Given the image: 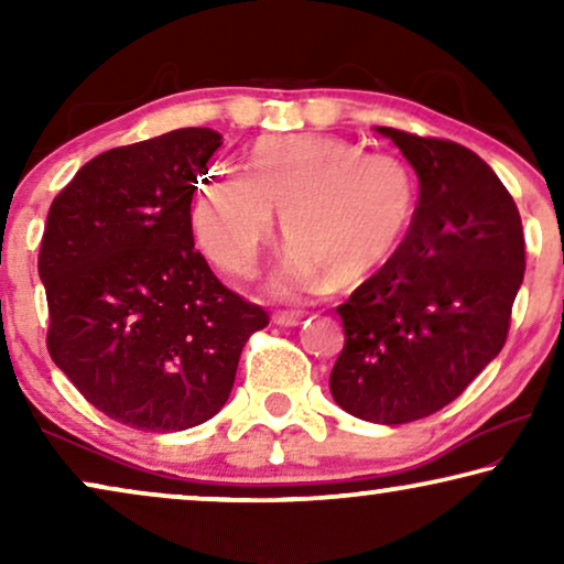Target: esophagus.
<instances>
[{
  "label": "esophagus",
  "instance_id": "34e87169",
  "mask_svg": "<svg viewBox=\"0 0 564 564\" xmlns=\"http://www.w3.org/2000/svg\"><path fill=\"white\" fill-rule=\"evenodd\" d=\"M272 321L276 323V326L290 328V326H297V323L303 321V313H300V311H274Z\"/></svg>",
  "mask_w": 564,
  "mask_h": 564
}]
</instances>
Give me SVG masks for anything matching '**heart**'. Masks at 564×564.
I'll use <instances>...</instances> for the list:
<instances>
[{"instance_id": "obj_1", "label": "heart", "mask_w": 564, "mask_h": 564, "mask_svg": "<svg viewBox=\"0 0 564 564\" xmlns=\"http://www.w3.org/2000/svg\"><path fill=\"white\" fill-rule=\"evenodd\" d=\"M243 172V180L205 182L192 213L203 251L230 274L257 264L276 207L290 241L282 282H311L318 272L336 284L359 282L395 257L419 207L403 159L334 135L264 138Z\"/></svg>"}]
</instances>
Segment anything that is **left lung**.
<instances>
[{
	"instance_id": "obj_1",
	"label": "left lung",
	"mask_w": 564,
	"mask_h": 564,
	"mask_svg": "<svg viewBox=\"0 0 564 564\" xmlns=\"http://www.w3.org/2000/svg\"><path fill=\"white\" fill-rule=\"evenodd\" d=\"M411 161L421 197L405 241L344 305L330 395L372 423L442 411L498 357L523 282L521 215L465 145L377 128Z\"/></svg>"
}]
</instances>
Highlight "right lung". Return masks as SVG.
I'll return each mask as SVG.
<instances>
[{
    "mask_svg": "<svg viewBox=\"0 0 564 564\" xmlns=\"http://www.w3.org/2000/svg\"><path fill=\"white\" fill-rule=\"evenodd\" d=\"M223 145L180 128L84 164L51 203L37 272L48 354L97 411L138 431L213 419L261 305L228 290L192 236V195Z\"/></svg>",
    "mask_w": 564,
    "mask_h": 564,
    "instance_id": "obj_1",
    "label": "right lung"
}]
</instances>
